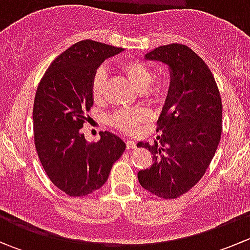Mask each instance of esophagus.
<instances>
[{"mask_svg": "<svg viewBox=\"0 0 250 250\" xmlns=\"http://www.w3.org/2000/svg\"><path fill=\"white\" fill-rule=\"evenodd\" d=\"M125 146H127L128 150H132V148H135L137 146V143L133 140H125Z\"/></svg>", "mask_w": 250, "mask_h": 250, "instance_id": "obj_1", "label": "esophagus"}]
</instances>
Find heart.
I'll use <instances>...</instances> for the list:
<instances>
[{
	"label": "heart",
	"instance_id": "heart-1",
	"mask_svg": "<svg viewBox=\"0 0 250 250\" xmlns=\"http://www.w3.org/2000/svg\"><path fill=\"white\" fill-rule=\"evenodd\" d=\"M121 71L125 74L133 87L141 90L144 98L151 104H160L166 99L167 85L162 80H152V70L140 60H125L120 65ZM106 84V71L104 67H98L90 78V93L93 98L100 99L104 94ZM148 118L145 109H122L113 113L109 118L111 127L123 133L132 134L139 129L141 123Z\"/></svg>",
	"mask_w": 250,
	"mask_h": 250
}]
</instances>
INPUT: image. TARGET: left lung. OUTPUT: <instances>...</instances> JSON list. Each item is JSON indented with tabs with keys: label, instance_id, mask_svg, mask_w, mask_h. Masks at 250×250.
Returning <instances> with one entry per match:
<instances>
[{
	"label": "left lung",
	"instance_id": "obj_1",
	"mask_svg": "<svg viewBox=\"0 0 250 250\" xmlns=\"http://www.w3.org/2000/svg\"><path fill=\"white\" fill-rule=\"evenodd\" d=\"M172 70L169 92L157 121L153 145L138 143L152 155V165L138 173L140 185L157 197L175 200L206 173L223 132V103L208 65L191 48L172 43L145 55Z\"/></svg>",
	"mask_w": 250,
	"mask_h": 250
}]
</instances>
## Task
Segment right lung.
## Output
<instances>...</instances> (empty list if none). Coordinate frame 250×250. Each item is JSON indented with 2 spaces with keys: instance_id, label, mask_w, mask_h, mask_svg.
<instances>
[{
  "instance_id": "right-lung-1",
  "label": "right lung",
  "mask_w": 250,
  "mask_h": 250,
  "mask_svg": "<svg viewBox=\"0 0 250 250\" xmlns=\"http://www.w3.org/2000/svg\"><path fill=\"white\" fill-rule=\"evenodd\" d=\"M122 50L92 40L77 42L55 58L37 87L32 112L37 155L50 181L71 197L102 188L125 148L107 130L93 143L80 130L93 106V72Z\"/></svg>"
}]
</instances>
